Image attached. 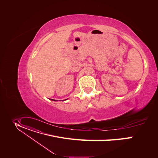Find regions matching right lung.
Here are the masks:
<instances>
[{"label": "right lung", "instance_id": "add662e5", "mask_svg": "<svg viewBox=\"0 0 158 158\" xmlns=\"http://www.w3.org/2000/svg\"><path fill=\"white\" fill-rule=\"evenodd\" d=\"M51 100H53V101H56V100H53V99H50Z\"/></svg>", "mask_w": 158, "mask_h": 158}]
</instances>
